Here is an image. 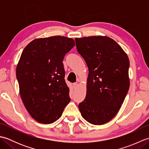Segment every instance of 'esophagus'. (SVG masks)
I'll return each mask as SVG.
<instances>
[{
	"label": "esophagus",
	"mask_w": 149,
	"mask_h": 149,
	"mask_svg": "<svg viewBox=\"0 0 149 149\" xmlns=\"http://www.w3.org/2000/svg\"><path fill=\"white\" fill-rule=\"evenodd\" d=\"M73 86H74V88H76L78 86V83H74V84H73Z\"/></svg>",
	"instance_id": "34e87169"
}]
</instances>
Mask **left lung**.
<instances>
[{
  "mask_svg": "<svg viewBox=\"0 0 149 149\" xmlns=\"http://www.w3.org/2000/svg\"><path fill=\"white\" fill-rule=\"evenodd\" d=\"M79 54L88 67L85 99L79 104L82 116L93 125L109 122L118 112L129 88V60L107 36L75 38Z\"/></svg>",
  "mask_w": 149,
  "mask_h": 149,
  "instance_id": "8db88e82",
  "label": "left lung"
}]
</instances>
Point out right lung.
<instances>
[{
  "label": "right lung",
  "mask_w": 149,
  "mask_h": 149,
  "mask_svg": "<svg viewBox=\"0 0 149 149\" xmlns=\"http://www.w3.org/2000/svg\"><path fill=\"white\" fill-rule=\"evenodd\" d=\"M74 46L73 39L56 36L33 40L22 53L16 71L20 94L40 123L56 121L70 101L63 60Z\"/></svg>",
  "instance_id": "right-lung-1"
}]
</instances>
